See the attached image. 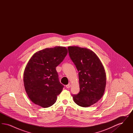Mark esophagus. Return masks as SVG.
Returning a JSON list of instances; mask_svg holds the SVG:
<instances>
[{"instance_id":"esophagus-1","label":"esophagus","mask_w":133,"mask_h":133,"mask_svg":"<svg viewBox=\"0 0 133 133\" xmlns=\"http://www.w3.org/2000/svg\"><path fill=\"white\" fill-rule=\"evenodd\" d=\"M70 87H71V85H70V84H68V85H66V87L67 88H70Z\"/></svg>"}]
</instances>
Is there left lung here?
I'll use <instances>...</instances> for the list:
<instances>
[{"instance_id":"left-lung-1","label":"left lung","mask_w":133,"mask_h":133,"mask_svg":"<svg viewBox=\"0 0 133 133\" xmlns=\"http://www.w3.org/2000/svg\"><path fill=\"white\" fill-rule=\"evenodd\" d=\"M68 50L79 71L80 92L72 96L79 106L89 107L98 101L104 93L106 75L104 67L92 51L77 46H69Z\"/></svg>"}]
</instances>
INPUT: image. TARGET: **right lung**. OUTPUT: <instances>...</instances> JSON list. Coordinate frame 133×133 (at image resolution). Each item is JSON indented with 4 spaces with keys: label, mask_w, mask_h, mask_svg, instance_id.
<instances>
[{
    "label": "right lung",
    "mask_w": 133,
    "mask_h": 133,
    "mask_svg": "<svg viewBox=\"0 0 133 133\" xmlns=\"http://www.w3.org/2000/svg\"><path fill=\"white\" fill-rule=\"evenodd\" d=\"M65 47L46 48L35 53L26 66L23 81L26 92L34 104L48 108L57 100L64 86L56 67L67 54Z\"/></svg>",
    "instance_id": "1"
}]
</instances>
